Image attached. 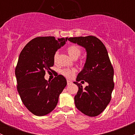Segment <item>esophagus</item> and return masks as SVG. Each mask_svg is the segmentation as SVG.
<instances>
[{"mask_svg": "<svg viewBox=\"0 0 135 135\" xmlns=\"http://www.w3.org/2000/svg\"><path fill=\"white\" fill-rule=\"evenodd\" d=\"M72 84H73V82H72L71 81H69V80H67V85H71Z\"/></svg>", "mask_w": 135, "mask_h": 135, "instance_id": "esophagus-1", "label": "esophagus"}]
</instances>
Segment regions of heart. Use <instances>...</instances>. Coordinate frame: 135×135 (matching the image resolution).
Returning a JSON list of instances; mask_svg holds the SVG:
<instances>
[{
	"label": "heart",
	"instance_id": "b5f03b06",
	"mask_svg": "<svg viewBox=\"0 0 135 135\" xmlns=\"http://www.w3.org/2000/svg\"><path fill=\"white\" fill-rule=\"evenodd\" d=\"M66 50H67V52L69 53L70 56L74 59H77L81 53V48L76 45H70V46H68ZM58 56H59V52L56 51L54 55V60L55 62L57 59ZM76 72V70L74 69H63L60 70V73L66 78H73Z\"/></svg>",
	"mask_w": 135,
	"mask_h": 135
}]
</instances>
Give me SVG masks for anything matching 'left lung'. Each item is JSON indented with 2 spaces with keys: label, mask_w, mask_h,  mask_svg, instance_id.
I'll list each match as a JSON object with an SVG mask.
<instances>
[{
  "label": "left lung",
  "mask_w": 135,
  "mask_h": 135,
  "mask_svg": "<svg viewBox=\"0 0 135 135\" xmlns=\"http://www.w3.org/2000/svg\"><path fill=\"white\" fill-rule=\"evenodd\" d=\"M68 40L84 47L87 59L84 69L76 81H86L83 89L78 82V91L74 97L76 108L85 115L95 117L101 114L111 100L114 88V68L104 44L94 36L71 37Z\"/></svg>",
  "instance_id": "1"
}]
</instances>
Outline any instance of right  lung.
<instances>
[{
    "label": "right lung",
    "instance_id": "add662e5",
    "mask_svg": "<svg viewBox=\"0 0 135 135\" xmlns=\"http://www.w3.org/2000/svg\"><path fill=\"white\" fill-rule=\"evenodd\" d=\"M67 40L38 36L26 44L20 53L15 70L17 91L26 108L35 115L42 116L54 110L66 87L63 76L57 75L50 81L44 76L46 71L52 70L54 54Z\"/></svg>",
    "mask_w": 135,
    "mask_h": 135
}]
</instances>
